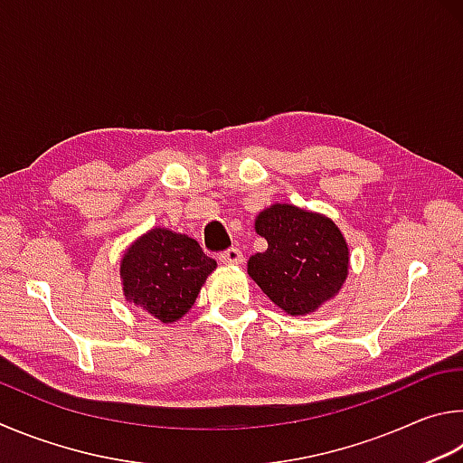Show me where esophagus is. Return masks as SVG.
<instances>
[{
  "mask_svg": "<svg viewBox=\"0 0 463 463\" xmlns=\"http://www.w3.org/2000/svg\"><path fill=\"white\" fill-rule=\"evenodd\" d=\"M219 262L225 266H240L241 262H244V254H241V250H238V248H230L227 252L219 254Z\"/></svg>",
  "mask_w": 463,
  "mask_h": 463,
  "instance_id": "1",
  "label": "esophagus"
}]
</instances>
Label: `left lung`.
Returning a JSON list of instances; mask_svg holds the SVG:
<instances>
[{
    "label": "left lung",
    "mask_w": 463,
    "mask_h": 463,
    "mask_svg": "<svg viewBox=\"0 0 463 463\" xmlns=\"http://www.w3.org/2000/svg\"><path fill=\"white\" fill-rule=\"evenodd\" d=\"M269 241L248 260L262 293L293 317H305L335 298L350 274V246L335 222L293 203H272L254 219Z\"/></svg>",
    "instance_id": "obj_1"
}]
</instances>
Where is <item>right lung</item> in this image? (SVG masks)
<instances>
[{
    "instance_id": "right-lung-1",
    "label": "right lung",
    "mask_w": 463,
    "mask_h": 463,
    "mask_svg": "<svg viewBox=\"0 0 463 463\" xmlns=\"http://www.w3.org/2000/svg\"><path fill=\"white\" fill-rule=\"evenodd\" d=\"M215 269L217 262L193 238L152 227L121 256V290L129 305L168 326L191 311Z\"/></svg>"
}]
</instances>
